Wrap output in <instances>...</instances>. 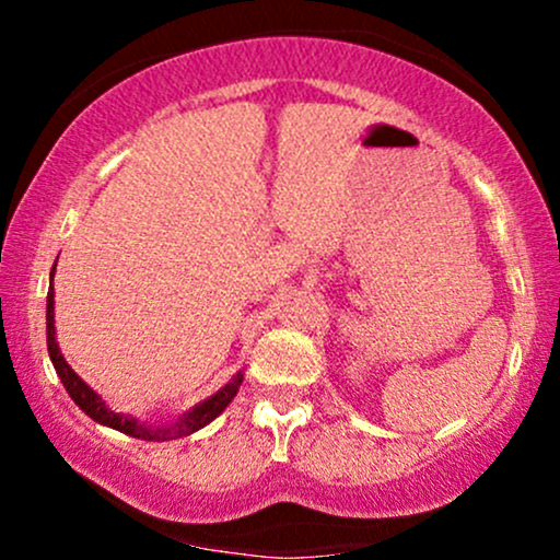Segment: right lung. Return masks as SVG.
<instances>
[{
  "label": "right lung",
  "instance_id": "obj_1",
  "mask_svg": "<svg viewBox=\"0 0 560 560\" xmlns=\"http://www.w3.org/2000/svg\"><path fill=\"white\" fill-rule=\"evenodd\" d=\"M52 273H55V268H52ZM47 350H49V358H52V363H55L57 376H60V382L66 384L68 395L73 397V402L79 405L89 419L105 423V427L118 429V432H124L128 436H137V440H150V442L178 440V436H186V434L197 432V429H202L205 423H210L215 416H221L223 410H226V405L234 400L236 389H240V384L244 378V374H236L234 382H229L221 392H215L210 400L197 405V408L191 410V413H186L182 421L171 423V427L150 429V427H144V423L128 419V416H120V413H113V410H107L105 402L96 397V392L89 389L86 384L75 376V371L66 363V358H62L60 347H57V339H55V289H49V294H47Z\"/></svg>",
  "mask_w": 560,
  "mask_h": 560
}]
</instances>
